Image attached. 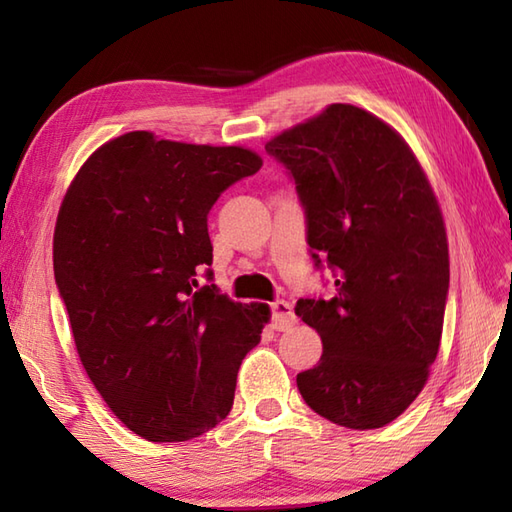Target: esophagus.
Listing matches in <instances>:
<instances>
[{"label":"esophagus","mask_w":512,"mask_h":512,"mask_svg":"<svg viewBox=\"0 0 512 512\" xmlns=\"http://www.w3.org/2000/svg\"><path fill=\"white\" fill-rule=\"evenodd\" d=\"M270 312H273V317H270V325H273V330H277V332H284L290 328L292 323H295V312H292V306L284 299L270 303Z\"/></svg>","instance_id":"1"}]
</instances>
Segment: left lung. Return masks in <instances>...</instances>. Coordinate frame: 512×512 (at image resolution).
Listing matches in <instances>:
<instances>
[{
  "label": "left lung",
  "mask_w": 512,
  "mask_h": 512,
  "mask_svg": "<svg viewBox=\"0 0 512 512\" xmlns=\"http://www.w3.org/2000/svg\"><path fill=\"white\" fill-rule=\"evenodd\" d=\"M297 184L314 266L330 299H299L321 361L297 376L312 411L380 429L418 398L440 350L449 244L420 162L387 123L334 103L266 143Z\"/></svg>",
  "instance_id": "left-lung-1"
}]
</instances>
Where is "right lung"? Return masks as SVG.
Wrapping results in <instances>:
<instances>
[{"mask_svg": "<svg viewBox=\"0 0 512 512\" xmlns=\"http://www.w3.org/2000/svg\"><path fill=\"white\" fill-rule=\"evenodd\" d=\"M259 169L244 147L129 132L85 160L61 202L52 262L76 352L114 416L149 442L222 422L262 339L266 303L198 284L213 262L206 215Z\"/></svg>", "mask_w": 512, "mask_h": 512, "instance_id": "add662e5", "label": "right lung"}]
</instances>
